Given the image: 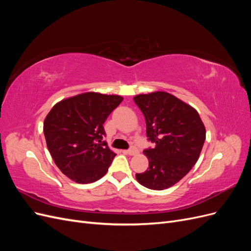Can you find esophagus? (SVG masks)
I'll list each match as a JSON object with an SVG mask.
<instances>
[{"mask_svg": "<svg viewBox=\"0 0 251 251\" xmlns=\"http://www.w3.org/2000/svg\"><path fill=\"white\" fill-rule=\"evenodd\" d=\"M126 153L130 155V156H134V155L137 154V150H136L135 148H131L130 150L126 151Z\"/></svg>", "mask_w": 251, "mask_h": 251, "instance_id": "obj_1", "label": "esophagus"}]
</instances>
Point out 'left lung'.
<instances>
[{
	"label": "left lung",
	"instance_id": "1",
	"mask_svg": "<svg viewBox=\"0 0 251 251\" xmlns=\"http://www.w3.org/2000/svg\"><path fill=\"white\" fill-rule=\"evenodd\" d=\"M135 103L143 113L147 136L155 148L144 150L148 170L136 174L143 186L162 191L179 182L198 161L206 131L192 105L168 92L139 94Z\"/></svg>",
	"mask_w": 251,
	"mask_h": 251
}]
</instances>
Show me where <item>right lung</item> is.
<instances>
[{"label": "right lung", "instance_id": "obj_1", "mask_svg": "<svg viewBox=\"0 0 251 251\" xmlns=\"http://www.w3.org/2000/svg\"><path fill=\"white\" fill-rule=\"evenodd\" d=\"M124 98L86 92L58 101L44 121L47 148L57 168L76 183L102 178L116 154L105 141L103 124Z\"/></svg>", "mask_w": 251, "mask_h": 251}]
</instances>
